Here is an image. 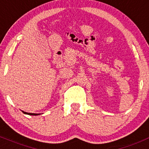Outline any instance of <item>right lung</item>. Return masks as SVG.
Returning a JSON list of instances; mask_svg holds the SVG:
<instances>
[{"label": "right lung", "instance_id": "add662e5", "mask_svg": "<svg viewBox=\"0 0 149 149\" xmlns=\"http://www.w3.org/2000/svg\"><path fill=\"white\" fill-rule=\"evenodd\" d=\"M24 114H26V115H38L39 114H36V113H29V112H23L22 111Z\"/></svg>", "mask_w": 149, "mask_h": 149}]
</instances>
